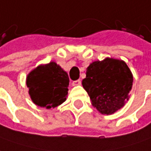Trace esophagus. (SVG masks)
Instances as JSON below:
<instances>
[{
  "label": "esophagus",
  "instance_id": "esophagus-1",
  "mask_svg": "<svg viewBox=\"0 0 151 151\" xmlns=\"http://www.w3.org/2000/svg\"><path fill=\"white\" fill-rule=\"evenodd\" d=\"M81 84V80L80 79H78V80H75V81H73L72 83V85L73 86H78V85H80Z\"/></svg>",
  "mask_w": 151,
  "mask_h": 151
}]
</instances>
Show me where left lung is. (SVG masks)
<instances>
[{"mask_svg":"<svg viewBox=\"0 0 151 151\" xmlns=\"http://www.w3.org/2000/svg\"><path fill=\"white\" fill-rule=\"evenodd\" d=\"M133 74L125 62L106 58L90 63L82 84L92 106L101 114H113L128 100Z\"/></svg>","mask_w":151,"mask_h":151,"instance_id":"left-lung-1","label":"left lung"}]
</instances>
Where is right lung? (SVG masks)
Instances as JSON below:
<instances>
[{
    "instance_id": "right-lung-1",
    "label": "right lung",
    "mask_w": 151,
    "mask_h": 151,
    "mask_svg": "<svg viewBox=\"0 0 151 151\" xmlns=\"http://www.w3.org/2000/svg\"><path fill=\"white\" fill-rule=\"evenodd\" d=\"M26 84L32 101L40 107L50 109L66 101L69 78L59 65L51 62L31 71L27 76Z\"/></svg>"
}]
</instances>
